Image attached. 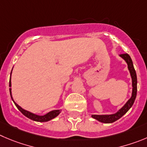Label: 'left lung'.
<instances>
[{"label":"left lung","mask_w":147,"mask_h":147,"mask_svg":"<svg viewBox=\"0 0 147 147\" xmlns=\"http://www.w3.org/2000/svg\"><path fill=\"white\" fill-rule=\"evenodd\" d=\"M120 57L122 59L125 61V62L127 64V68L129 70L130 74H131V79H132V94H131V97L127 100V102L125 104L124 106L119 109L116 113L112 114V115H92L91 117L93 118L96 119L98 121L101 122V123H112L115 122L116 120H119L120 117H122L127 111L131 109V107L134 105V101H135L136 97L137 94V77L136 73V70L134 69V64H133L132 59H131V57L127 53H123L120 54Z\"/></svg>","instance_id":"left-lung-1"}]
</instances>
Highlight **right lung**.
<instances>
[{"mask_svg": "<svg viewBox=\"0 0 147 147\" xmlns=\"http://www.w3.org/2000/svg\"><path fill=\"white\" fill-rule=\"evenodd\" d=\"M11 72H12V70H11ZM9 87H10L9 90H10L11 97V99L12 101H13V103H14V105H16V107L18 108V109H19V110H20V112H21L25 116V117H28V118L30 119V120H34V121H36V122H47V121H49V120H52V119L55 118L56 117H57V116L60 114V112H61V109H56V110L51 111V112H48L47 114H46V115H35V114L34 113H32V112H29V111L25 110V109H22L20 106H19V105H18L17 104L13 101V97H12V94H11V77H10V81H9Z\"/></svg>", "mask_w": 147, "mask_h": 147, "instance_id": "1", "label": "right lung"}]
</instances>
